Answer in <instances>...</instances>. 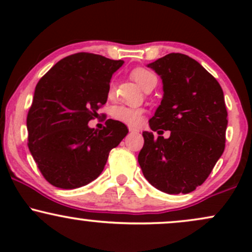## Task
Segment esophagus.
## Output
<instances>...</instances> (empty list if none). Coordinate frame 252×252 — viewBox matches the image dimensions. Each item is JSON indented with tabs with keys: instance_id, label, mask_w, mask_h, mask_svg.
Here are the masks:
<instances>
[{
	"instance_id": "1",
	"label": "esophagus",
	"mask_w": 252,
	"mask_h": 252,
	"mask_svg": "<svg viewBox=\"0 0 252 252\" xmlns=\"http://www.w3.org/2000/svg\"><path fill=\"white\" fill-rule=\"evenodd\" d=\"M129 131L130 132H134V131H137V129L134 128V126H129Z\"/></svg>"
}]
</instances>
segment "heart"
Listing matches in <instances>:
<instances>
[{"label": "heart", "instance_id": "heart-1", "mask_svg": "<svg viewBox=\"0 0 252 252\" xmlns=\"http://www.w3.org/2000/svg\"><path fill=\"white\" fill-rule=\"evenodd\" d=\"M130 77L135 80L138 85L141 86L143 90L149 85L150 83L156 80L158 82V78H156L154 72H152L146 67H135L130 71ZM112 92H114V88H112V84H110L109 86V96H111ZM112 116L115 120L120 121L124 124H128L130 126H136L141 123L143 118V110L137 109V108H129L126 105H117L115 106L112 110Z\"/></svg>", "mask_w": 252, "mask_h": 252}]
</instances>
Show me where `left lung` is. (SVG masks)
I'll return each mask as SVG.
<instances>
[{"instance_id": "obj_1", "label": "left lung", "mask_w": 252, "mask_h": 252, "mask_svg": "<svg viewBox=\"0 0 252 252\" xmlns=\"http://www.w3.org/2000/svg\"><path fill=\"white\" fill-rule=\"evenodd\" d=\"M162 78L163 98L144 131L138 163L153 186L169 194L204 184L225 149L227 110L220 84L186 54L169 53L149 63ZM163 130H161L160 129Z\"/></svg>"}]
</instances>
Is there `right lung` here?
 <instances>
[{"label": "right lung", "instance_id": "1", "mask_svg": "<svg viewBox=\"0 0 252 252\" xmlns=\"http://www.w3.org/2000/svg\"><path fill=\"white\" fill-rule=\"evenodd\" d=\"M123 60L79 52L58 62L35 86L27 115L28 148L51 185L73 189L103 172L110 150L128 134L120 121L89 128L106 103L112 73Z\"/></svg>", "mask_w": 252, "mask_h": 252}]
</instances>
